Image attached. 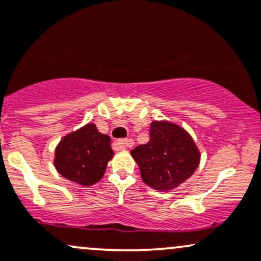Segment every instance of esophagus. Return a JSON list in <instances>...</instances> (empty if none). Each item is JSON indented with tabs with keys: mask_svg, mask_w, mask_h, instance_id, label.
<instances>
[{
	"mask_svg": "<svg viewBox=\"0 0 261 261\" xmlns=\"http://www.w3.org/2000/svg\"><path fill=\"white\" fill-rule=\"evenodd\" d=\"M117 145L121 148H130L134 146V140L133 139H121L117 141Z\"/></svg>",
	"mask_w": 261,
	"mask_h": 261,
	"instance_id": "obj_1",
	"label": "esophagus"
}]
</instances>
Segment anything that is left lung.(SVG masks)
<instances>
[{
    "label": "left lung",
    "mask_w": 261,
    "mask_h": 261,
    "mask_svg": "<svg viewBox=\"0 0 261 261\" xmlns=\"http://www.w3.org/2000/svg\"><path fill=\"white\" fill-rule=\"evenodd\" d=\"M142 181L157 191H171L188 179L199 165L200 154L193 139L181 126L153 121L150 141L131 151Z\"/></svg>",
    "instance_id": "left-lung-1"
}]
</instances>
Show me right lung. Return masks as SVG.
Listing matches in <instances>:
<instances>
[{
  "instance_id": "obj_1",
  "label": "right lung",
  "mask_w": 261,
  "mask_h": 261,
  "mask_svg": "<svg viewBox=\"0 0 261 261\" xmlns=\"http://www.w3.org/2000/svg\"><path fill=\"white\" fill-rule=\"evenodd\" d=\"M113 154L110 137L88 124L63 137L56 148L54 166L64 178L87 187L104 176Z\"/></svg>"
}]
</instances>
